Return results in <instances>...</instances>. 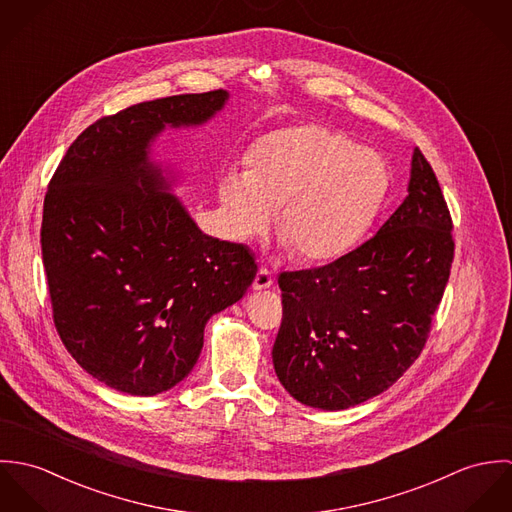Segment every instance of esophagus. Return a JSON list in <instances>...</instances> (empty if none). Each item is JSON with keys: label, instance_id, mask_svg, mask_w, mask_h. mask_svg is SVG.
Segmentation results:
<instances>
[{"label": "esophagus", "instance_id": "esophagus-1", "mask_svg": "<svg viewBox=\"0 0 512 512\" xmlns=\"http://www.w3.org/2000/svg\"><path fill=\"white\" fill-rule=\"evenodd\" d=\"M272 284H274V278H272L270 270L260 268L258 274H256V278H254L252 288H254V290H266V288H272Z\"/></svg>", "mask_w": 512, "mask_h": 512}]
</instances>
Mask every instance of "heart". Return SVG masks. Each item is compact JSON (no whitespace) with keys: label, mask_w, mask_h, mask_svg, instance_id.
Wrapping results in <instances>:
<instances>
[{"label":"heart","mask_w":512,"mask_h":512,"mask_svg":"<svg viewBox=\"0 0 512 512\" xmlns=\"http://www.w3.org/2000/svg\"><path fill=\"white\" fill-rule=\"evenodd\" d=\"M250 169L228 167L219 183L226 228L246 242L268 232L278 213L286 246L307 262L351 250L390 187L386 161L323 124L276 130L248 153Z\"/></svg>","instance_id":"b5f03b06"}]
</instances>
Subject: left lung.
<instances>
[{
    "mask_svg": "<svg viewBox=\"0 0 512 512\" xmlns=\"http://www.w3.org/2000/svg\"><path fill=\"white\" fill-rule=\"evenodd\" d=\"M451 230L438 177L416 147L408 197L372 238L327 266L280 274L272 359L297 402L347 410L414 365L449 280Z\"/></svg>",
    "mask_w": 512,
    "mask_h": 512,
    "instance_id": "1",
    "label": "left lung"
}]
</instances>
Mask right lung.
Here are the masks:
<instances>
[{"mask_svg":"<svg viewBox=\"0 0 512 512\" xmlns=\"http://www.w3.org/2000/svg\"><path fill=\"white\" fill-rule=\"evenodd\" d=\"M226 98L179 94L104 116L49 181L41 252L57 333L78 365L120 392L153 396L181 382L211 315L256 278L254 254L203 234L147 161L167 124H203Z\"/></svg>","mask_w":512,"mask_h":512,"instance_id":"add662e5","label":"right lung"}]
</instances>
